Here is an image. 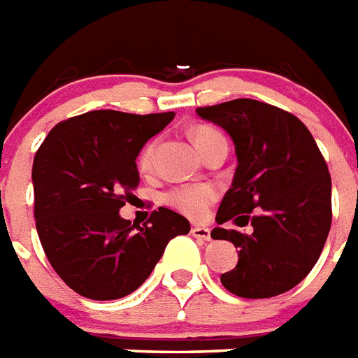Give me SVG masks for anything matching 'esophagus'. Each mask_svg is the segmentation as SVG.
<instances>
[{
    "mask_svg": "<svg viewBox=\"0 0 358 358\" xmlns=\"http://www.w3.org/2000/svg\"><path fill=\"white\" fill-rule=\"evenodd\" d=\"M190 233H192V236H196L199 240H207V242L210 240V229L203 227V225H194Z\"/></svg>",
    "mask_w": 358,
    "mask_h": 358,
    "instance_id": "34e87169",
    "label": "esophagus"
}]
</instances>
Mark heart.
Listing matches in <instances>:
<instances>
[{
    "label": "heart",
    "mask_w": 358,
    "mask_h": 358,
    "mask_svg": "<svg viewBox=\"0 0 358 358\" xmlns=\"http://www.w3.org/2000/svg\"><path fill=\"white\" fill-rule=\"evenodd\" d=\"M216 134H220L218 131L210 129V127H196L192 131V140L197 150H199L207 140H210ZM153 153H155V145L153 144H150L142 151L138 161L140 170H150L151 162H153ZM214 197H216V192H214L213 187H207V185H188V187L176 188L168 196V201L179 213L187 214L190 218H203L207 214L208 205L214 201Z\"/></svg>",
    "instance_id": "obj_1"
}]
</instances>
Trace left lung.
I'll use <instances>...</instances> for the list:
<instances>
[{
  "label": "left lung",
  "instance_id": "obj_1",
  "mask_svg": "<svg viewBox=\"0 0 358 358\" xmlns=\"http://www.w3.org/2000/svg\"><path fill=\"white\" fill-rule=\"evenodd\" d=\"M231 136L236 155L216 224L251 218L253 233L214 227L210 236L238 248V264L220 281L234 296L262 299L288 292L313 270L331 229V176L301 120L281 108L233 99L196 108ZM234 224H240L234 220Z\"/></svg>",
  "mask_w": 358,
  "mask_h": 358
}]
</instances>
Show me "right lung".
<instances>
[{
  "label": "right lung",
  "mask_w": 358,
  "mask_h": 358,
  "mask_svg": "<svg viewBox=\"0 0 358 358\" xmlns=\"http://www.w3.org/2000/svg\"><path fill=\"white\" fill-rule=\"evenodd\" d=\"M176 113L92 110L55 125L33 161L34 220L45 257L77 294L108 301L134 292L166 245L188 234L185 216L161 207L148 224L120 216L138 187L136 157Z\"/></svg>",
  "instance_id": "right-lung-1"
}]
</instances>
